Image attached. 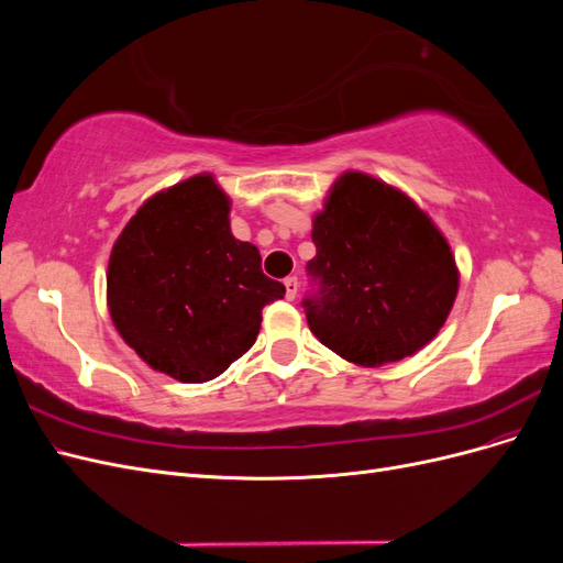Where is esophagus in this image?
<instances>
[{
  "label": "esophagus",
  "instance_id": "esophagus-1",
  "mask_svg": "<svg viewBox=\"0 0 563 563\" xmlns=\"http://www.w3.org/2000/svg\"><path fill=\"white\" fill-rule=\"evenodd\" d=\"M284 286H286V298L294 300L298 296V277H288Z\"/></svg>",
  "mask_w": 563,
  "mask_h": 563
}]
</instances>
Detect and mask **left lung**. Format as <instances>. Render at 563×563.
<instances>
[{
	"label": "left lung",
	"instance_id": "8db88e82",
	"mask_svg": "<svg viewBox=\"0 0 563 563\" xmlns=\"http://www.w3.org/2000/svg\"><path fill=\"white\" fill-rule=\"evenodd\" d=\"M321 291L302 305L321 345L378 368L422 350L444 327L460 284L446 236L418 203L362 172L331 185L312 218Z\"/></svg>",
	"mask_w": 563,
	"mask_h": 563
}]
</instances>
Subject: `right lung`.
Returning <instances> with one entry per match:
<instances>
[{"label":"right lung","mask_w":563,"mask_h":563,"mask_svg":"<svg viewBox=\"0 0 563 563\" xmlns=\"http://www.w3.org/2000/svg\"><path fill=\"white\" fill-rule=\"evenodd\" d=\"M232 201L197 174L143 201L110 253L108 310L141 360L180 383L218 378L251 350L284 284L261 251L234 240Z\"/></svg>","instance_id":"right-lung-1"}]
</instances>
